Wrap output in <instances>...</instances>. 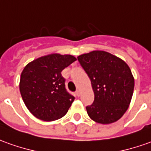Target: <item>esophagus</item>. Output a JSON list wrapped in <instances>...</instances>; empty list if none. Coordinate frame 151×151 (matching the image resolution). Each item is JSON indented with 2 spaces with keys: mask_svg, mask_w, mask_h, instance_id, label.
<instances>
[{
  "mask_svg": "<svg viewBox=\"0 0 151 151\" xmlns=\"http://www.w3.org/2000/svg\"><path fill=\"white\" fill-rule=\"evenodd\" d=\"M75 93H76V95H77L78 97H79V96H80V91H79V90H78H78L76 91Z\"/></svg>",
  "mask_w": 151,
  "mask_h": 151,
  "instance_id": "34e87169",
  "label": "esophagus"
}]
</instances>
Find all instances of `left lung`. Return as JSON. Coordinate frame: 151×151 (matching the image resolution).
I'll list each match as a JSON object with an SVG mask.
<instances>
[{
    "label": "left lung",
    "mask_w": 151,
    "mask_h": 151,
    "mask_svg": "<svg viewBox=\"0 0 151 151\" xmlns=\"http://www.w3.org/2000/svg\"><path fill=\"white\" fill-rule=\"evenodd\" d=\"M91 80L94 101L86 109L89 117L101 124L116 122L128 109L134 91V78L121 58L105 51L78 57Z\"/></svg>",
    "instance_id": "8db88e82"
}]
</instances>
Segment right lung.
Listing matches in <instances>:
<instances>
[{"label": "right lung", "instance_id": "right-lung-1", "mask_svg": "<svg viewBox=\"0 0 151 151\" xmlns=\"http://www.w3.org/2000/svg\"><path fill=\"white\" fill-rule=\"evenodd\" d=\"M76 60L75 57L53 54L29 63L20 76L19 91L29 111L43 121L63 117L74 100L67 91L61 72Z\"/></svg>", "mask_w": 151, "mask_h": 151}]
</instances>
